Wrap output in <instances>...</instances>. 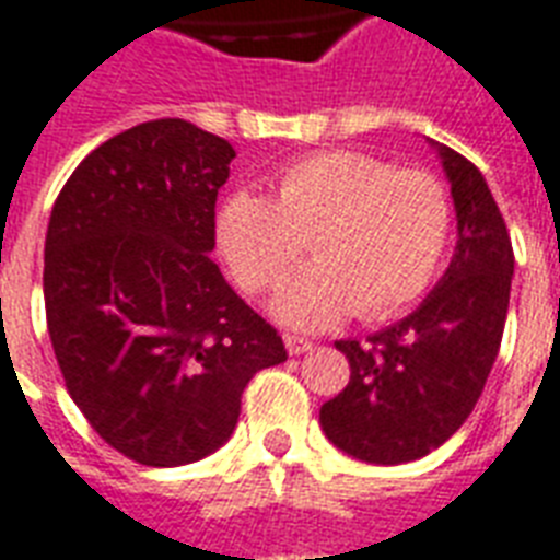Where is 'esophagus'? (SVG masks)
Masks as SVG:
<instances>
[{
    "label": "esophagus",
    "mask_w": 560,
    "mask_h": 560,
    "mask_svg": "<svg viewBox=\"0 0 560 560\" xmlns=\"http://www.w3.org/2000/svg\"><path fill=\"white\" fill-rule=\"evenodd\" d=\"M284 347H288L290 355H302V352H311V349H314V343H311L308 337L284 335Z\"/></svg>",
    "instance_id": "obj_1"
}]
</instances>
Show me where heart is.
Segmentation results:
<instances>
[{"instance_id": "1", "label": "heart", "mask_w": 560, "mask_h": 560, "mask_svg": "<svg viewBox=\"0 0 560 560\" xmlns=\"http://www.w3.org/2000/svg\"><path fill=\"white\" fill-rule=\"evenodd\" d=\"M452 232L446 187L364 152H323L290 164L276 199L234 190L217 213V241L243 290L288 279L308 243L314 264L272 302L293 328L347 317L382 319L429 288Z\"/></svg>"}]
</instances>
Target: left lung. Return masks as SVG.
<instances>
[{"instance_id":"1","label":"left lung","mask_w":560,"mask_h":560,"mask_svg":"<svg viewBox=\"0 0 560 560\" xmlns=\"http://www.w3.org/2000/svg\"><path fill=\"white\" fill-rule=\"evenodd\" d=\"M452 185L458 243L422 305L358 343L343 394L319 408L337 450L366 464L417 460L458 432L479 402L508 317L514 249L488 182L455 149L432 143Z\"/></svg>"}]
</instances>
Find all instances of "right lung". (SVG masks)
<instances>
[{
  "label": "right lung",
  "instance_id": "add662e5",
  "mask_svg": "<svg viewBox=\"0 0 560 560\" xmlns=\"http://www.w3.org/2000/svg\"><path fill=\"white\" fill-rule=\"evenodd\" d=\"M232 158L187 119L140 122L75 166L49 217L43 299L67 390L147 467L220 450L252 375L288 361L208 258Z\"/></svg>",
  "mask_w": 560,
  "mask_h": 560
}]
</instances>
